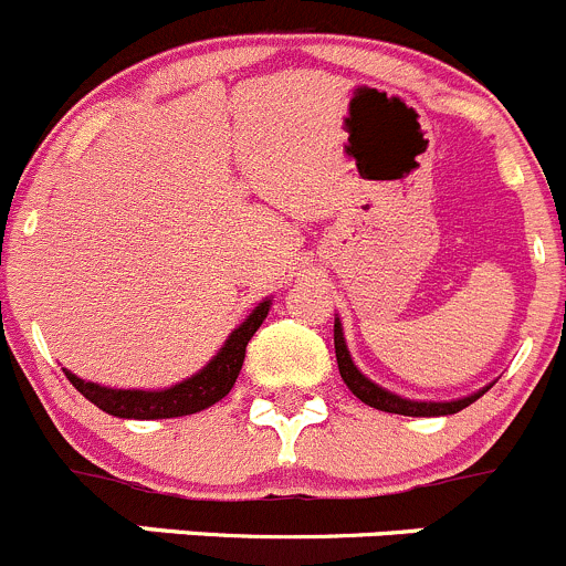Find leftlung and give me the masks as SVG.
I'll return each instance as SVG.
<instances>
[{
    "label": "left lung",
    "mask_w": 566,
    "mask_h": 566,
    "mask_svg": "<svg viewBox=\"0 0 566 566\" xmlns=\"http://www.w3.org/2000/svg\"><path fill=\"white\" fill-rule=\"evenodd\" d=\"M335 357H338V371L340 379L346 382V388L357 396L360 401H366L368 407L374 410H382V412H396V416H416V418H432V416H454V412L465 410L468 405H473L479 396L486 394V385L484 390L479 394L465 396V399H457V401H412V399H401V396L390 394V390L379 388L377 382L366 377V374L357 371V366L352 363L349 349H346V340H344V329H340V322L335 318Z\"/></svg>",
    "instance_id": "8db88e82"
}]
</instances>
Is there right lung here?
<instances>
[{
	"instance_id": "1",
	"label": "right lung",
	"mask_w": 566,
	"mask_h": 566,
	"mask_svg": "<svg viewBox=\"0 0 566 566\" xmlns=\"http://www.w3.org/2000/svg\"><path fill=\"white\" fill-rule=\"evenodd\" d=\"M270 305L272 300L259 302V307L228 335V340L222 344V349L211 357L209 366H203L198 374H192V377L184 379V382L172 385V388L117 390L104 388V385L95 382H85V379H80L71 371H65V377L71 379V385H74L87 401H93L98 410L109 412V416L134 418V421L192 416V412L206 410V407L217 405V401L226 399V396L231 394L233 382H237L239 371H242L248 340L253 338L255 329L261 327V322H264L266 313H270Z\"/></svg>"
}]
</instances>
